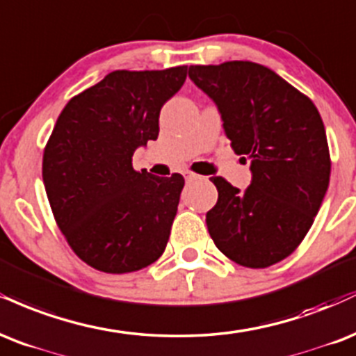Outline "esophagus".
<instances>
[{
    "mask_svg": "<svg viewBox=\"0 0 356 356\" xmlns=\"http://www.w3.org/2000/svg\"><path fill=\"white\" fill-rule=\"evenodd\" d=\"M185 178H186V181H195V179H198L200 177L196 173H191V171H185Z\"/></svg>",
    "mask_w": 356,
    "mask_h": 356,
    "instance_id": "1",
    "label": "esophagus"
}]
</instances>
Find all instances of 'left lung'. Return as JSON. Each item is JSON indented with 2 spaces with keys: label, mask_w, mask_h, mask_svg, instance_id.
Wrapping results in <instances>:
<instances>
[{
  "label": "left lung",
  "mask_w": 356,
  "mask_h": 356,
  "mask_svg": "<svg viewBox=\"0 0 356 356\" xmlns=\"http://www.w3.org/2000/svg\"><path fill=\"white\" fill-rule=\"evenodd\" d=\"M188 76L216 104L225 135L252 171L243 191L210 178L218 190L207 213L211 240L241 266L275 265L302 243L328 190L332 163L320 113L258 63L190 66Z\"/></svg>",
  "instance_id": "1"
}]
</instances>
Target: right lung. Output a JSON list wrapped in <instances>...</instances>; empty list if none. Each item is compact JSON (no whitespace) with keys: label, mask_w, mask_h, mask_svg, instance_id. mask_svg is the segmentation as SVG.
Wrapping results in <instances>:
<instances>
[{"label":"right lung","mask_w":356,"mask_h":356,"mask_svg":"<svg viewBox=\"0 0 356 356\" xmlns=\"http://www.w3.org/2000/svg\"><path fill=\"white\" fill-rule=\"evenodd\" d=\"M186 66L124 71L71 98L43 154V183L73 252L104 273L152 265L168 243L185 179L135 171L133 153L156 140L161 106Z\"/></svg>","instance_id":"right-lung-1"}]
</instances>
